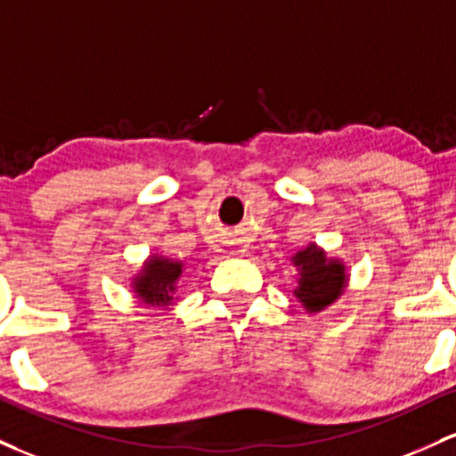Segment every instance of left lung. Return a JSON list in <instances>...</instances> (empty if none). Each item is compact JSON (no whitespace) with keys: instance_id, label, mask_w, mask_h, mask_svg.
Segmentation results:
<instances>
[{"instance_id":"obj_1","label":"left lung","mask_w":456,"mask_h":456,"mask_svg":"<svg viewBox=\"0 0 456 456\" xmlns=\"http://www.w3.org/2000/svg\"><path fill=\"white\" fill-rule=\"evenodd\" d=\"M290 263L297 269L293 295L308 314L330 308L349 286L345 260L330 256L316 243H308L304 249L290 256Z\"/></svg>"}]
</instances>
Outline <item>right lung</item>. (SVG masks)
<instances>
[{"mask_svg": "<svg viewBox=\"0 0 456 456\" xmlns=\"http://www.w3.org/2000/svg\"><path fill=\"white\" fill-rule=\"evenodd\" d=\"M185 263L167 258L163 254H151L140 271L131 278L133 297L151 308H170L178 299V280H181Z\"/></svg>", "mask_w": 456, "mask_h": 456, "instance_id": "add662e5", "label": "right lung"}]
</instances>
